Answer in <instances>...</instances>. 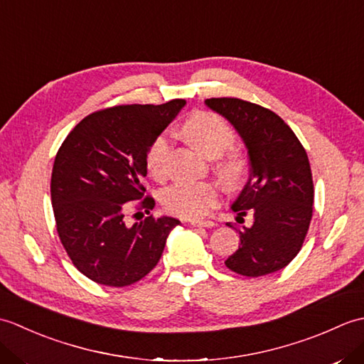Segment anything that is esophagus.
<instances>
[{
	"label": "esophagus",
	"instance_id": "obj_1",
	"mask_svg": "<svg viewBox=\"0 0 364 364\" xmlns=\"http://www.w3.org/2000/svg\"><path fill=\"white\" fill-rule=\"evenodd\" d=\"M192 227H205V228H211L215 225V222L213 220H191Z\"/></svg>",
	"mask_w": 364,
	"mask_h": 364
}]
</instances>
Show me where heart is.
I'll return each mask as SVG.
<instances>
[{"label": "heart", "mask_w": 364, "mask_h": 364, "mask_svg": "<svg viewBox=\"0 0 364 364\" xmlns=\"http://www.w3.org/2000/svg\"><path fill=\"white\" fill-rule=\"evenodd\" d=\"M183 134L196 149L208 158H219L235 144L236 134L228 122L219 114L200 111L186 120ZM172 141L166 133L153 139L146 150L145 166L156 181H164L168 175V158ZM220 172L230 184H236L245 172V162L236 153L228 154L220 162ZM218 186L206 181H178L161 196V203L170 214L184 219H202L219 205Z\"/></svg>", "instance_id": "b5f03b06"}]
</instances>
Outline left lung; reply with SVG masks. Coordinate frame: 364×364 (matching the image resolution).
Segmentation results:
<instances>
[{"label":"left lung","instance_id":"left-lung-1","mask_svg":"<svg viewBox=\"0 0 364 364\" xmlns=\"http://www.w3.org/2000/svg\"><path fill=\"white\" fill-rule=\"evenodd\" d=\"M213 111L236 128L250 158V178L233 203L241 244L225 266L242 277H261L297 257L313 218L314 186L308 154L294 131L267 107L239 98H208ZM233 227V225H230Z\"/></svg>","mask_w":364,"mask_h":364}]
</instances>
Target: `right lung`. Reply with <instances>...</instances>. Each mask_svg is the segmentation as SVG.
I'll list each match as a JSON object with an SVG mask.
<instances>
[{"instance_id":"1","label":"right lung","mask_w":364,"mask_h":364,"mask_svg":"<svg viewBox=\"0 0 364 364\" xmlns=\"http://www.w3.org/2000/svg\"><path fill=\"white\" fill-rule=\"evenodd\" d=\"M184 105L176 98L95 111L59 146L50 186L56 230L73 266L92 282L114 288L139 282L158 264L180 223L151 214L129 228L126 213L154 208L142 184L146 150Z\"/></svg>"}]
</instances>
